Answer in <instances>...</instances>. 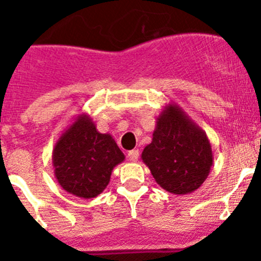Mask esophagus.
<instances>
[{
	"label": "esophagus",
	"mask_w": 261,
	"mask_h": 261,
	"mask_svg": "<svg viewBox=\"0 0 261 261\" xmlns=\"http://www.w3.org/2000/svg\"><path fill=\"white\" fill-rule=\"evenodd\" d=\"M138 156H140V151H138V150H130V151L128 152V158L130 162H137Z\"/></svg>",
	"instance_id": "34e87169"
}]
</instances>
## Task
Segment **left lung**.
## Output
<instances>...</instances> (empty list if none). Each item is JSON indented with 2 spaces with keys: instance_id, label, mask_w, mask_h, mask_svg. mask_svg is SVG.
Instances as JSON below:
<instances>
[{
  "instance_id": "8db88e82",
  "label": "left lung",
  "mask_w": 261,
  "mask_h": 261,
  "mask_svg": "<svg viewBox=\"0 0 261 261\" xmlns=\"http://www.w3.org/2000/svg\"><path fill=\"white\" fill-rule=\"evenodd\" d=\"M141 159L160 188L172 194H190L208 177L214 155L205 132L176 103L156 118L151 142Z\"/></svg>"
}]
</instances>
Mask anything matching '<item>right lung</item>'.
<instances>
[{
	"label": "right lung",
	"mask_w": 261,
	"mask_h": 261,
	"mask_svg": "<svg viewBox=\"0 0 261 261\" xmlns=\"http://www.w3.org/2000/svg\"><path fill=\"white\" fill-rule=\"evenodd\" d=\"M54 176L67 193L90 199L109 185L125 156L109 133H99L90 115L79 114L53 149Z\"/></svg>",
	"instance_id": "add662e5"
}]
</instances>
